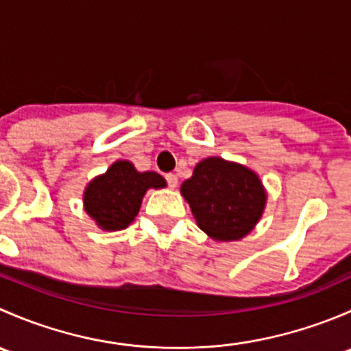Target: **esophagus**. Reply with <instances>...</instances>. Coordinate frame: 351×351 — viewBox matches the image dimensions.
<instances>
[{
    "label": "esophagus",
    "mask_w": 351,
    "mask_h": 351,
    "mask_svg": "<svg viewBox=\"0 0 351 351\" xmlns=\"http://www.w3.org/2000/svg\"><path fill=\"white\" fill-rule=\"evenodd\" d=\"M166 182H168L169 189H176V185H178V178H176V175H173V173L166 175Z\"/></svg>",
    "instance_id": "obj_1"
}]
</instances>
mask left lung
Here are the masks:
<instances>
[{
    "label": "left lung",
    "mask_w": 351,
    "mask_h": 351,
    "mask_svg": "<svg viewBox=\"0 0 351 351\" xmlns=\"http://www.w3.org/2000/svg\"><path fill=\"white\" fill-rule=\"evenodd\" d=\"M180 190L198 228L215 241H238L250 234L267 204L256 173L222 158L198 162Z\"/></svg>",
    "instance_id": "1"
}]
</instances>
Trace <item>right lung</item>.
<instances>
[{"mask_svg":"<svg viewBox=\"0 0 351 351\" xmlns=\"http://www.w3.org/2000/svg\"><path fill=\"white\" fill-rule=\"evenodd\" d=\"M165 186L166 180L158 173H141L132 162L115 161L107 173L88 183L83 195L84 210L104 231H120L134 221L144 193Z\"/></svg>","mask_w":351,"mask_h":351,"instance_id":"right-lung-1","label":"right lung"}]
</instances>
